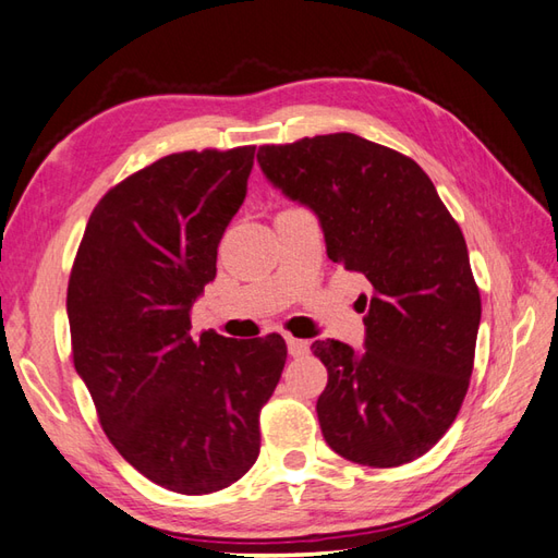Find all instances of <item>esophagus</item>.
<instances>
[{
  "label": "esophagus",
  "instance_id": "1",
  "mask_svg": "<svg viewBox=\"0 0 558 558\" xmlns=\"http://www.w3.org/2000/svg\"><path fill=\"white\" fill-rule=\"evenodd\" d=\"M288 352L292 357H304V354L310 352V342L300 338H288Z\"/></svg>",
  "mask_w": 558,
  "mask_h": 558
}]
</instances>
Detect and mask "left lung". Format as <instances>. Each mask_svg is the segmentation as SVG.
<instances>
[{
  "label": "left lung",
  "instance_id": "1",
  "mask_svg": "<svg viewBox=\"0 0 558 558\" xmlns=\"http://www.w3.org/2000/svg\"><path fill=\"white\" fill-rule=\"evenodd\" d=\"M260 170L322 220L328 258L369 280L364 352L316 340L326 444L369 468L422 458L456 422L482 300L465 236L412 158L354 134L260 146Z\"/></svg>",
  "mask_w": 558,
  "mask_h": 558
}]
</instances>
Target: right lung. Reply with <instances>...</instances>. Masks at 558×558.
Masks as SVG:
<instances>
[{
	"label": "right lung",
	"instance_id": "add662e5",
	"mask_svg": "<svg viewBox=\"0 0 558 558\" xmlns=\"http://www.w3.org/2000/svg\"><path fill=\"white\" fill-rule=\"evenodd\" d=\"M254 153L184 150L129 174L93 208L71 266V354L102 432L129 465L177 494H213L246 475L260 408L288 360L278 333H189Z\"/></svg>",
	"mask_w": 558,
	"mask_h": 558
}]
</instances>
